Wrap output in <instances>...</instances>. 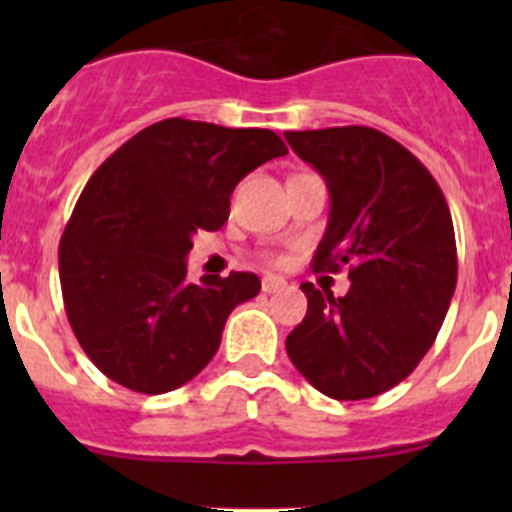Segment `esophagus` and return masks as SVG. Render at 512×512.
Instances as JSON below:
<instances>
[{
  "instance_id": "34e87169",
  "label": "esophagus",
  "mask_w": 512,
  "mask_h": 512,
  "mask_svg": "<svg viewBox=\"0 0 512 512\" xmlns=\"http://www.w3.org/2000/svg\"><path fill=\"white\" fill-rule=\"evenodd\" d=\"M287 287V282H284L282 277H264V282H261V289H264L266 295H271V292H279V289Z\"/></svg>"
}]
</instances>
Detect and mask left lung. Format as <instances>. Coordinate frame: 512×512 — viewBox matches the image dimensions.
Masks as SVG:
<instances>
[{
  "label": "left lung",
  "instance_id": "obj_1",
  "mask_svg": "<svg viewBox=\"0 0 512 512\" xmlns=\"http://www.w3.org/2000/svg\"><path fill=\"white\" fill-rule=\"evenodd\" d=\"M328 184L330 215L315 269H348L343 297L302 284L307 315L287 354L333 400L392 390L436 341L456 289L454 223L418 158L374 128L284 133Z\"/></svg>",
  "mask_w": 512,
  "mask_h": 512
}]
</instances>
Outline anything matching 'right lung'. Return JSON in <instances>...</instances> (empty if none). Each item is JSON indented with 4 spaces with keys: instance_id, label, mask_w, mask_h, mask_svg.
<instances>
[{
    "instance_id": "obj_1",
    "label": "right lung",
    "mask_w": 512,
    "mask_h": 512,
    "mask_svg": "<svg viewBox=\"0 0 512 512\" xmlns=\"http://www.w3.org/2000/svg\"><path fill=\"white\" fill-rule=\"evenodd\" d=\"M287 146L264 128L169 117L92 174L58 246L66 315L104 377L143 395L194 379L233 307L259 295L251 271L187 279L197 230H220L243 176Z\"/></svg>"
}]
</instances>
